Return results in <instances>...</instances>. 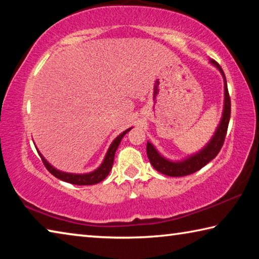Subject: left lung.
<instances>
[{"label":"left lung","mask_w":259,"mask_h":259,"mask_svg":"<svg viewBox=\"0 0 259 259\" xmlns=\"http://www.w3.org/2000/svg\"><path fill=\"white\" fill-rule=\"evenodd\" d=\"M214 67L221 72L223 78H224V109H223V116L221 122L216 129V133L213 134L212 138L209 140V143L205 145L202 150L199 151L195 154L186 157L182 161H170L162 156L156 148L152 145L150 142H147L146 152L148 160L151 164L154 166V169L157 171L170 177H182L187 176L193 172L198 171L201 168L209 163L210 161L217 156L221 151V148L224 144V140L227 133V126H229L230 117H231V99L227 90V83L225 74L223 72L222 67L214 60H210Z\"/></svg>","instance_id":"obj_1"}]
</instances>
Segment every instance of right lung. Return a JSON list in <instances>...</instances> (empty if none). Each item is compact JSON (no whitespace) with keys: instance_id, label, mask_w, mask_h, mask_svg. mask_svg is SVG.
<instances>
[{"instance_id":"1","label":"right lung","mask_w":259,"mask_h":259,"mask_svg":"<svg viewBox=\"0 0 259 259\" xmlns=\"http://www.w3.org/2000/svg\"><path fill=\"white\" fill-rule=\"evenodd\" d=\"M131 129L133 128L126 129L125 131L120 134L115 139L113 140L111 146H109V148L107 150L106 155H105L103 163L100 164L97 169L89 174H69V172L60 171V170L56 169L55 166H52L49 162L45 159V156L41 154L40 151L37 150V152H38V154H40L43 163H45V165H46V168L49 170V172L51 175H54L55 177L60 179V181L71 183V184H74V185H94V184H98L102 181H104V179L108 176L109 171L112 170L114 156H115V152L117 150V147H119L122 138L124 137V135L128 133V131H130Z\"/></svg>"}]
</instances>
